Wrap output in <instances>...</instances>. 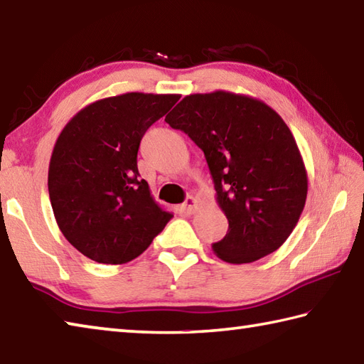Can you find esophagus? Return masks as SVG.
I'll list each match as a JSON object with an SVG mask.
<instances>
[{"label":"esophagus","instance_id":"1","mask_svg":"<svg viewBox=\"0 0 364 364\" xmlns=\"http://www.w3.org/2000/svg\"><path fill=\"white\" fill-rule=\"evenodd\" d=\"M197 205H198V200L196 197H188L183 203V208L186 210V213H189V215H192V213H196Z\"/></svg>","mask_w":364,"mask_h":364}]
</instances>
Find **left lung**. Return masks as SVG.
I'll list each match as a JSON object with an SVG mask.
<instances>
[{"label":"left lung","instance_id":"8db88e82","mask_svg":"<svg viewBox=\"0 0 364 364\" xmlns=\"http://www.w3.org/2000/svg\"><path fill=\"white\" fill-rule=\"evenodd\" d=\"M202 149L229 220L213 245L220 260L251 263L279 249L300 219L308 173L289 126L259 99L229 91L189 95L166 117Z\"/></svg>","mask_w":364,"mask_h":364}]
</instances>
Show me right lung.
Wrapping results in <instances>:
<instances>
[{
  "mask_svg": "<svg viewBox=\"0 0 364 364\" xmlns=\"http://www.w3.org/2000/svg\"><path fill=\"white\" fill-rule=\"evenodd\" d=\"M180 95L126 92L70 118L48 166V196L64 237L99 263L121 265L151 245L173 215L154 202L137 168L140 140Z\"/></svg>",
  "mask_w": 364,
  "mask_h": 364,
  "instance_id": "obj_1",
  "label": "right lung"
}]
</instances>
